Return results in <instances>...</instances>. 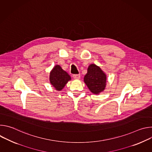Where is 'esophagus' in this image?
Wrapping results in <instances>:
<instances>
[{
	"mask_svg": "<svg viewBox=\"0 0 152 152\" xmlns=\"http://www.w3.org/2000/svg\"><path fill=\"white\" fill-rule=\"evenodd\" d=\"M73 77L75 79H79L80 76V75H78V74H76V75H73Z\"/></svg>",
	"mask_w": 152,
	"mask_h": 152,
	"instance_id": "34e87169",
	"label": "esophagus"
}]
</instances>
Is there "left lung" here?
<instances>
[{
    "instance_id": "obj_1",
    "label": "left lung",
    "mask_w": 152,
    "mask_h": 152,
    "mask_svg": "<svg viewBox=\"0 0 152 152\" xmlns=\"http://www.w3.org/2000/svg\"><path fill=\"white\" fill-rule=\"evenodd\" d=\"M106 80V75L101 69L95 64H91L84 77V82L91 92L97 94L103 91L105 88Z\"/></svg>"
}]
</instances>
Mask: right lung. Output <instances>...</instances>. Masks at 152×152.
I'll use <instances>...</instances> for the list:
<instances>
[{
    "instance_id": "add662e5",
    "label": "right lung",
    "mask_w": 152,
    "mask_h": 152,
    "mask_svg": "<svg viewBox=\"0 0 152 152\" xmlns=\"http://www.w3.org/2000/svg\"><path fill=\"white\" fill-rule=\"evenodd\" d=\"M71 79L70 75L57 65L50 73V81L56 90L61 91Z\"/></svg>"
}]
</instances>
